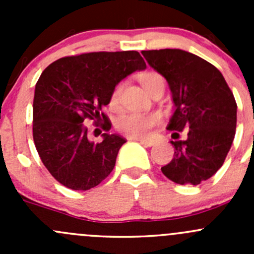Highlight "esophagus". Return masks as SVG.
Masks as SVG:
<instances>
[{
  "instance_id": "obj_1",
  "label": "esophagus",
  "mask_w": 254,
  "mask_h": 254,
  "mask_svg": "<svg viewBox=\"0 0 254 254\" xmlns=\"http://www.w3.org/2000/svg\"><path fill=\"white\" fill-rule=\"evenodd\" d=\"M130 140H134V139H130ZM140 142L142 143V145H145V146H153L155 145V140H148V139H141V140H139Z\"/></svg>"
}]
</instances>
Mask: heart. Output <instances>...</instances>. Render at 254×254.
<instances>
[{
	"label": "heart",
	"instance_id": "1",
	"mask_svg": "<svg viewBox=\"0 0 254 254\" xmlns=\"http://www.w3.org/2000/svg\"><path fill=\"white\" fill-rule=\"evenodd\" d=\"M140 82L143 88L151 93L156 87L165 86V78L162 75L155 71H147L140 75ZM124 83L120 82L113 88L111 97H109V107L113 111H118L120 108V97H122ZM161 115L158 113H150V114H140V113H130V114L122 115L117 120V129L130 139H142L150 135L151 130L160 124Z\"/></svg>",
	"mask_w": 254,
	"mask_h": 254
}]
</instances>
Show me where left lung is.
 <instances>
[{
  "label": "left lung",
  "mask_w": 254,
  "mask_h": 254,
  "mask_svg": "<svg viewBox=\"0 0 254 254\" xmlns=\"http://www.w3.org/2000/svg\"><path fill=\"white\" fill-rule=\"evenodd\" d=\"M143 58L168 82L176 111L175 156L162 173L177 184H200L220 170L236 132L237 104L222 73L204 59L181 50H143ZM189 128L186 140L178 131Z\"/></svg>",
  "instance_id": "1"
}]
</instances>
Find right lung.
Listing matches in <instances>:
<instances>
[{
    "label": "right lung",
    "mask_w": 254,
    "mask_h": 254,
    "mask_svg": "<svg viewBox=\"0 0 254 254\" xmlns=\"http://www.w3.org/2000/svg\"><path fill=\"white\" fill-rule=\"evenodd\" d=\"M145 68L141 55L130 50L66 56L43 71L33 101V139L40 160L59 183L88 190L111 175L127 140L107 132L112 123L102 108L123 78ZM86 120L106 131L101 143L88 139Z\"/></svg>",
    "instance_id": "right-lung-1"
}]
</instances>
